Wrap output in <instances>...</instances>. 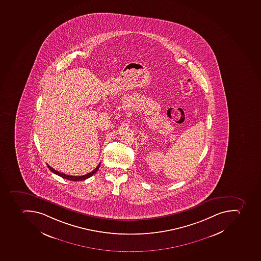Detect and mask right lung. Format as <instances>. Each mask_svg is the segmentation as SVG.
<instances>
[{
	"mask_svg": "<svg viewBox=\"0 0 261 261\" xmlns=\"http://www.w3.org/2000/svg\"><path fill=\"white\" fill-rule=\"evenodd\" d=\"M47 167L50 169V171L53 172V173H56L57 175L60 176V177H63V178H65V179L70 180V181H82V180L88 179V177H92L94 173H96V172L98 170L99 168H100V163L97 166H96V169L92 170V172H90L88 174H85V175L82 176H72V175H67L65 173H60V172L57 171V170H55L53 167H50V165H47Z\"/></svg>",
	"mask_w": 261,
	"mask_h": 261,
	"instance_id": "1",
	"label": "right lung"
}]
</instances>
